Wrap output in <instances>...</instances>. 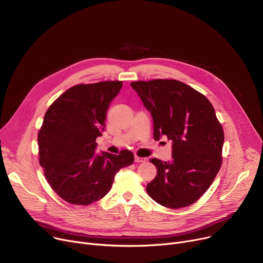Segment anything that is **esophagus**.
Returning a JSON list of instances; mask_svg holds the SVG:
<instances>
[{"mask_svg": "<svg viewBox=\"0 0 263 263\" xmlns=\"http://www.w3.org/2000/svg\"><path fill=\"white\" fill-rule=\"evenodd\" d=\"M146 158H141V157H137V156H135L134 157V161L136 162V163H144V162H146Z\"/></svg>", "mask_w": 263, "mask_h": 263, "instance_id": "1", "label": "esophagus"}]
</instances>
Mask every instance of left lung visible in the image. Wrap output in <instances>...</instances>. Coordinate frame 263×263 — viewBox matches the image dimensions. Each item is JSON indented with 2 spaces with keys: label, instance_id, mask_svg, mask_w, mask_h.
Wrapping results in <instances>:
<instances>
[{
  "label": "left lung",
  "instance_id": "left-lung-1",
  "mask_svg": "<svg viewBox=\"0 0 263 263\" xmlns=\"http://www.w3.org/2000/svg\"><path fill=\"white\" fill-rule=\"evenodd\" d=\"M132 88L153 116L154 139L172 142V160L151 159L157 176L148 195L179 209L194 203L212 184L222 165L224 131L205 97L177 80L136 81Z\"/></svg>",
  "mask_w": 263,
  "mask_h": 263
}]
</instances>
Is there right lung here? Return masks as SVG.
Segmentation results:
<instances>
[{"label": "right lung", "mask_w": 263, "mask_h": 263, "mask_svg": "<svg viewBox=\"0 0 263 263\" xmlns=\"http://www.w3.org/2000/svg\"><path fill=\"white\" fill-rule=\"evenodd\" d=\"M122 86L120 81L80 84L55 100L38 132L39 163L48 183L65 201L87 205L104 197L116 173L131 165L129 150L95 154L105 129L106 112Z\"/></svg>", "instance_id": "add662e5"}]
</instances>
